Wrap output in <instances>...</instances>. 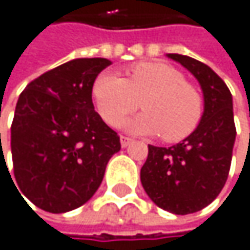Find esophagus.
Instances as JSON below:
<instances>
[{
  "label": "esophagus",
  "instance_id": "1",
  "mask_svg": "<svg viewBox=\"0 0 250 250\" xmlns=\"http://www.w3.org/2000/svg\"><path fill=\"white\" fill-rule=\"evenodd\" d=\"M131 143H132V140L129 139V137L121 135V146H122V147H128V146H129Z\"/></svg>",
  "mask_w": 250,
  "mask_h": 250
}]
</instances>
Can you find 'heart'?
Segmentation results:
<instances>
[{"label":"heart","mask_w":250,"mask_h":250,"mask_svg":"<svg viewBox=\"0 0 250 250\" xmlns=\"http://www.w3.org/2000/svg\"><path fill=\"white\" fill-rule=\"evenodd\" d=\"M92 97L103 121L118 125L126 115L142 107L145 113L124 124L134 134L159 135L180 142L194 132L203 116V100L195 86L164 62H142L128 70V79L101 73L92 86Z\"/></svg>","instance_id":"b5f03b06"}]
</instances>
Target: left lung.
Segmentation results:
<instances>
[{
  "label": "left lung",
  "instance_id": "left-lung-1",
  "mask_svg": "<svg viewBox=\"0 0 250 250\" xmlns=\"http://www.w3.org/2000/svg\"><path fill=\"white\" fill-rule=\"evenodd\" d=\"M167 56L198 80L204 111L194 132L180 143L170 147L149 145L140 180L158 207L188 215L208 206L227 182L235 142L232 95L208 65L179 53Z\"/></svg>",
  "mask_w": 250,
  "mask_h": 250
}]
</instances>
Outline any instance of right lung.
I'll list each match as a JSON object with an SVG mask.
<instances>
[{
    "label": "right lung",
    "instance_id": "1",
    "mask_svg": "<svg viewBox=\"0 0 250 250\" xmlns=\"http://www.w3.org/2000/svg\"><path fill=\"white\" fill-rule=\"evenodd\" d=\"M105 58L68 61L32 80L11 124L16 183L37 207L65 213L97 192L119 135L94 110L92 86ZM21 194V192H19Z\"/></svg>",
    "mask_w": 250,
    "mask_h": 250
}]
</instances>
